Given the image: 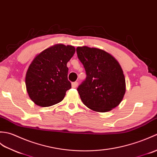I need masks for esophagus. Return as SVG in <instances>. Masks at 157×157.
I'll return each mask as SVG.
<instances>
[{
    "label": "esophagus",
    "mask_w": 157,
    "mask_h": 157,
    "mask_svg": "<svg viewBox=\"0 0 157 157\" xmlns=\"http://www.w3.org/2000/svg\"><path fill=\"white\" fill-rule=\"evenodd\" d=\"M77 86H78V82H72V87L76 88Z\"/></svg>",
    "instance_id": "esophagus-1"
}]
</instances>
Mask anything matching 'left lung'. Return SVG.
<instances>
[{"label":"left lung","instance_id":"8db88e82","mask_svg":"<svg viewBox=\"0 0 157 157\" xmlns=\"http://www.w3.org/2000/svg\"><path fill=\"white\" fill-rule=\"evenodd\" d=\"M76 53L86 75L77 88L82 103L98 112L116 107L126 93V80L119 62L98 48L77 47Z\"/></svg>","mask_w":157,"mask_h":157}]
</instances>
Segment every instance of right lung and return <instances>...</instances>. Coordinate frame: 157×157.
<instances>
[{"instance_id": "right-lung-1", "label": "right lung", "mask_w": 157, "mask_h": 157, "mask_svg": "<svg viewBox=\"0 0 157 157\" xmlns=\"http://www.w3.org/2000/svg\"><path fill=\"white\" fill-rule=\"evenodd\" d=\"M75 52L74 46L56 44L33 59L26 73L25 85L30 99L36 105L49 107L63 100L71 88L67 64Z\"/></svg>"}]
</instances>
